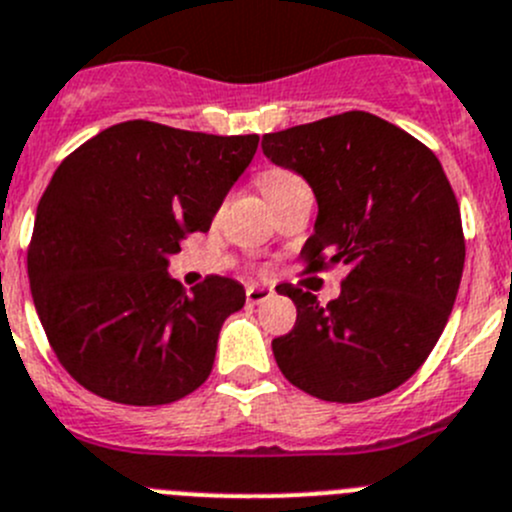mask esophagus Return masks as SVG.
I'll use <instances>...</instances> for the list:
<instances>
[{"label": "esophagus", "mask_w": 512, "mask_h": 512, "mask_svg": "<svg viewBox=\"0 0 512 512\" xmlns=\"http://www.w3.org/2000/svg\"><path fill=\"white\" fill-rule=\"evenodd\" d=\"M245 295H247V302H250V305H262V302L270 300V297L275 295V292H272V287L250 285V287H247Z\"/></svg>", "instance_id": "34e87169"}]
</instances>
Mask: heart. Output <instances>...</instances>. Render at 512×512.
<instances>
[{"instance_id": "1", "label": "heart", "mask_w": 512, "mask_h": 512, "mask_svg": "<svg viewBox=\"0 0 512 512\" xmlns=\"http://www.w3.org/2000/svg\"><path fill=\"white\" fill-rule=\"evenodd\" d=\"M302 185L300 177L290 170H280V167H270V170L260 172V187L265 192L267 200H275L282 192L292 190V187Z\"/></svg>"}]
</instances>
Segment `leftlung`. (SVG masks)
Instances as JSON below:
<instances>
[{
  "mask_svg": "<svg viewBox=\"0 0 512 512\" xmlns=\"http://www.w3.org/2000/svg\"><path fill=\"white\" fill-rule=\"evenodd\" d=\"M262 152L315 192V230L300 252L307 270L347 265L340 297L327 305L282 290L297 320L272 340L277 367L330 403L400 388L443 335L463 277V222L443 165L370 112L272 132Z\"/></svg>",
  "mask_w": 512,
  "mask_h": 512,
  "instance_id": "1",
  "label": "left lung"
}]
</instances>
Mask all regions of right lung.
I'll return each instance as SVG.
<instances>
[{
  "label": "right lung",
  "instance_id": "right-lung-1",
  "mask_svg": "<svg viewBox=\"0 0 512 512\" xmlns=\"http://www.w3.org/2000/svg\"><path fill=\"white\" fill-rule=\"evenodd\" d=\"M257 142L132 119L57 167L34 217L29 287L54 355L89 393L167 405L210 377L245 287L210 275L187 295L167 267L187 235L210 230Z\"/></svg>",
  "mask_w": 512,
  "mask_h": 512
}]
</instances>
